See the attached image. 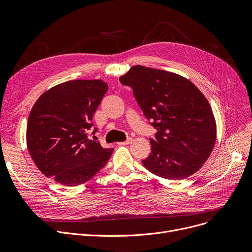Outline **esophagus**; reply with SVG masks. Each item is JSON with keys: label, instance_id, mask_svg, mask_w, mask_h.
<instances>
[{"label": "esophagus", "instance_id": "1", "mask_svg": "<svg viewBox=\"0 0 252 252\" xmlns=\"http://www.w3.org/2000/svg\"><path fill=\"white\" fill-rule=\"evenodd\" d=\"M131 142H133V139L128 138V139H126V140L124 141V142H118L117 145H118V146H125V145H128V144H130Z\"/></svg>", "mask_w": 252, "mask_h": 252}]
</instances>
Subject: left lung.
I'll return each instance as SVG.
<instances>
[{
    "mask_svg": "<svg viewBox=\"0 0 252 252\" xmlns=\"http://www.w3.org/2000/svg\"><path fill=\"white\" fill-rule=\"evenodd\" d=\"M119 81L133 89L145 117L157 129L143 165L168 180L199 170L217 140L213 109L200 90L186 77L142 65L130 67Z\"/></svg>",
    "mask_w": 252,
    "mask_h": 252,
    "instance_id": "obj_1",
    "label": "left lung"
}]
</instances>
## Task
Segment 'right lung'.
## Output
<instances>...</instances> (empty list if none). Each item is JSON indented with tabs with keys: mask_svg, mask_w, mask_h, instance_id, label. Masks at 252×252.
Returning <instances> with one entry per match:
<instances>
[{
	"mask_svg": "<svg viewBox=\"0 0 252 252\" xmlns=\"http://www.w3.org/2000/svg\"><path fill=\"white\" fill-rule=\"evenodd\" d=\"M107 89L102 79H76L51 88L36 100L26 144L46 177L73 187L90 181L107 163L113 149L103 148L86 133L94 126L93 115Z\"/></svg>",
	"mask_w": 252,
	"mask_h": 252,
	"instance_id": "right-lung-1",
	"label": "right lung"
}]
</instances>
